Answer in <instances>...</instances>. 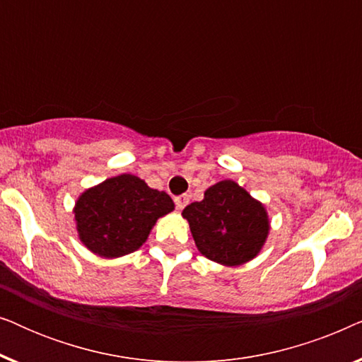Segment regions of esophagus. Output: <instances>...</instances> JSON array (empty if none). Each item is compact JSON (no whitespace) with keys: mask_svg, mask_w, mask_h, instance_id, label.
Listing matches in <instances>:
<instances>
[{"mask_svg":"<svg viewBox=\"0 0 362 362\" xmlns=\"http://www.w3.org/2000/svg\"><path fill=\"white\" fill-rule=\"evenodd\" d=\"M187 202H189V196H186V194L175 197V204H176V207H177V209H180V211L185 209Z\"/></svg>","mask_w":362,"mask_h":362,"instance_id":"1","label":"esophagus"}]
</instances>
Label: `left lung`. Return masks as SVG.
Instances as JSON below:
<instances>
[{
	"label": "left lung",
	"mask_w": 362,
	"mask_h": 362,
	"mask_svg": "<svg viewBox=\"0 0 362 362\" xmlns=\"http://www.w3.org/2000/svg\"><path fill=\"white\" fill-rule=\"evenodd\" d=\"M182 217L201 254L227 267L254 259L270 229L265 207L230 180L211 186L204 199L185 207Z\"/></svg>",
	"instance_id": "1"
}]
</instances>
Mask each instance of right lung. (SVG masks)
Segmentation results:
<instances>
[{
    "instance_id": "1",
    "label": "right lung",
    "mask_w": 362,
    "mask_h": 362,
    "mask_svg": "<svg viewBox=\"0 0 362 362\" xmlns=\"http://www.w3.org/2000/svg\"><path fill=\"white\" fill-rule=\"evenodd\" d=\"M175 209L165 191L151 189L133 175H120L90 187L76 204L77 232L93 254L115 259L140 249L158 217Z\"/></svg>"
}]
</instances>
